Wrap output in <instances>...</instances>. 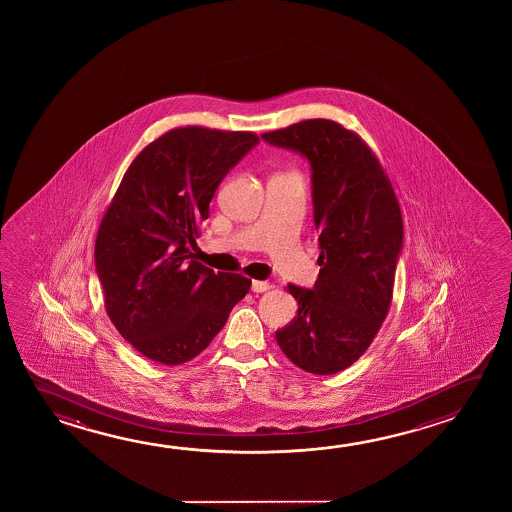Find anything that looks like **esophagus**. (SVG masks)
<instances>
[{
    "label": "esophagus",
    "mask_w": 512,
    "mask_h": 512,
    "mask_svg": "<svg viewBox=\"0 0 512 512\" xmlns=\"http://www.w3.org/2000/svg\"><path fill=\"white\" fill-rule=\"evenodd\" d=\"M271 289L269 282H262V280H253L252 291L253 293H266Z\"/></svg>",
    "instance_id": "34e87169"
}]
</instances>
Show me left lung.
I'll return each instance as SVG.
<instances>
[{
	"label": "left lung",
	"mask_w": 512,
	"mask_h": 512,
	"mask_svg": "<svg viewBox=\"0 0 512 512\" xmlns=\"http://www.w3.org/2000/svg\"><path fill=\"white\" fill-rule=\"evenodd\" d=\"M262 139L309 159L319 230L318 282L287 285L298 316L278 330L277 343L303 371L334 375L361 359L391 309L400 203L377 155L336 121L305 119Z\"/></svg>",
	"instance_id": "left-lung-1"
}]
</instances>
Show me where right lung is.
<instances>
[{
    "mask_svg": "<svg viewBox=\"0 0 512 512\" xmlns=\"http://www.w3.org/2000/svg\"><path fill=\"white\" fill-rule=\"evenodd\" d=\"M257 143L253 132L173 128L132 160L101 218L94 260L105 310L150 361L194 359L252 287L191 250L221 180Z\"/></svg>",
    "mask_w": 512,
    "mask_h": 512,
    "instance_id": "obj_1",
    "label": "right lung"
}]
</instances>
